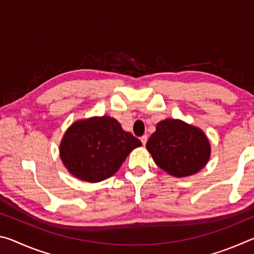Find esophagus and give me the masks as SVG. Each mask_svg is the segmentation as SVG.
<instances>
[{
	"label": "esophagus",
	"instance_id": "esophagus-1",
	"mask_svg": "<svg viewBox=\"0 0 254 254\" xmlns=\"http://www.w3.org/2000/svg\"><path fill=\"white\" fill-rule=\"evenodd\" d=\"M140 140H141V142H142V144L145 145V143H147V141H148V135L147 134L142 135V136L140 137Z\"/></svg>",
	"mask_w": 254,
	"mask_h": 254
}]
</instances>
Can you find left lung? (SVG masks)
Listing matches in <instances>:
<instances>
[{
    "instance_id": "1",
    "label": "left lung",
    "mask_w": 254,
    "mask_h": 254,
    "mask_svg": "<svg viewBox=\"0 0 254 254\" xmlns=\"http://www.w3.org/2000/svg\"><path fill=\"white\" fill-rule=\"evenodd\" d=\"M148 151L162 170L175 177H187L203 169L210 157V144L200 128L180 120L157 124L147 142Z\"/></svg>"
}]
</instances>
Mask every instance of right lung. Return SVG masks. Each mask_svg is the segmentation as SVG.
<instances>
[{"mask_svg":"<svg viewBox=\"0 0 254 254\" xmlns=\"http://www.w3.org/2000/svg\"><path fill=\"white\" fill-rule=\"evenodd\" d=\"M141 144L117 120L101 117L71 124L63 137L59 152L72 176L98 183L117 173L132 150Z\"/></svg>","mask_w":254,"mask_h":254,"instance_id":"1","label":"right lung"}]
</instances>
